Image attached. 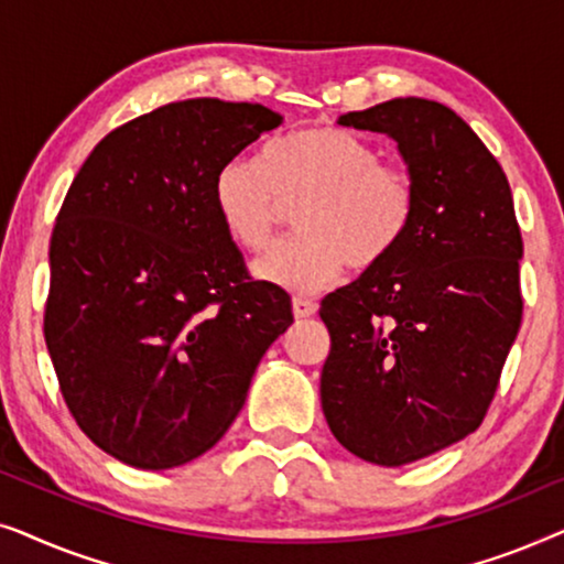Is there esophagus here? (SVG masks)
Wrapping results in <instances>:
<instances>
[{
  "instance_id": "1",
  "label": "esophagus",
  "mask_w": 564,
  "mask_h": 564,
  "mask_svg": "<svg viewBox=\"0 0 564 564\" xmlns=\"http://www.w3.org/2000/svg\"><path fill=\"white\" fill-rule=\"evenodd\" d=\"M318 311V305L313 303V300L307 297H295L292 300V313H295V318H311Z\"/></svg>"
}]
</instances>
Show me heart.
Returning <instances> with one entry per match:
<instances>
[{"label":"heart","mask_w":564,"mask_h":564,"mask_svg":"<svg viewBox=\"0 0 564 564\" xmlns=\"http://www.w3.org/2000/svg\"><path fill=\"white\" fill-rule=\"evenodd\" d=\"M213 199L238 246L264 251L288 205L303 203V234L280 241L257 264L259 280L311 295L338 282L346 267L369 272L403 241L415 213V187L384 164L365 138L334 126L300 128L269 145L264 161L234 156L218 169Z\"/></svg>","instance_id":"1"}]
</instances>
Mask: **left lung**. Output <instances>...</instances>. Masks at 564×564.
Listing matches in <instances>:
<instances>
[{
	"instance_id": "8db88e82",
	"label": "left lung",
	"mask_w": 564,
	"mask_h": 564,
	"mask_svg": "<svg viewBox=\"0 0 564 564\" xmlns=\"http://www.w3.org/2000/svg\"><path fill=\"white\" fill-rule=\"evenodd\" d=\"M338 126L398 143L415 213L398 249L321 303L338 444L400 467L480 426L521 326V228L496 156L446 105L398 97Z\"/></svg>"
}]
</instances>
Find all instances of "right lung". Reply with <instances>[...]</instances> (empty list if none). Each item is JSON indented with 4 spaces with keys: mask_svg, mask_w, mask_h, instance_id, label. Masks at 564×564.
I'll return each mask as SVG.
<instances>
[{
    "mask_svg": "<svg viewBox=\"0 0 564 564\" xmlns=\"http://www.w3.org/2000/svg\"><path fill=\"white\" fill-rule=\"evenodd\" d=\"M282 126L264 105L169 102L95 145L51 236L43 334L61 395L110 457L169 469L213 449L292 323L215 210L218 169Z\"/></svg>",
    "mask_w": 564,
    "mask_h": 564,
    "instance_id": "right-lung-1",
    "label": "right lung"
}]
</instances>
